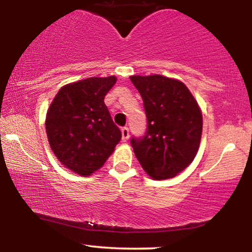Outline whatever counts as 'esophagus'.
<instances>
[{"mask_svg":"<svg viewBox=\"0 0 252 252\" xmlns=\"http://www.w3.org/2000/svg\"><path fill=\"white\" fill-rule=\"evenodd\" d=\"M121 131H122V141L123 142H126L129 138V129L126 126H124V128L121 129Z\"/></svg>","mask_w":252,"mask_h":252,"instance_id":"obj_1","label":"esophagus"}]
</instances>
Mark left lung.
<instances>
[{
  "label": "left lung",
  "mask_w": 252,
  "mask_h": 252,
  "mask_svg": "<svg viewBox=\"0 0 252 252\" xmlns=\"http://www.w3.org/2000/svg\"><path fill=\"white\" fill-rule=\"evenodd\" d=\"M143 99L147 131L131 137L138 162L155 180L174 178L194 160L202 132L198 103L180 80L153 74L130 77Z\"/></svg>",
  "instance_id": "obj_1"
}]
</instances>
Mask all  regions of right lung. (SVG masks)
Masks as SVG:
<instances>
[{"label":"right lung","instance_id":"obj_1","mask_svg":"<svg viewBox=\"0 0 252 252\" xmlns=\"http://www.w3.org/2000/svg\"><path fill=\"white\" fill-rule=\"evenodd\" d=\"M116 77H92L63 86L46 116L48 142L58 160L72 172L89 176L105 163L122 134L104 97Z\"/></svg>","mask_w":252,"mask_h":252}]
</instances>
